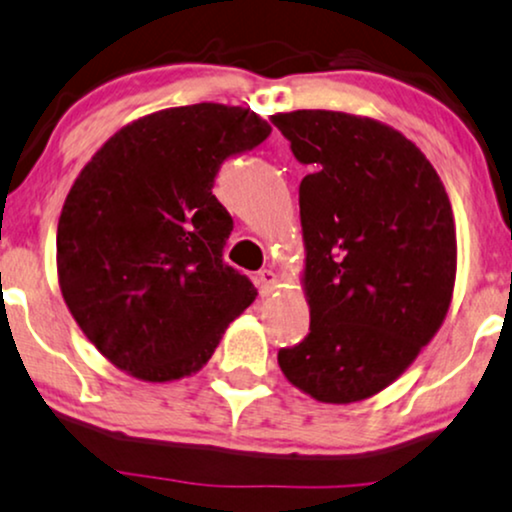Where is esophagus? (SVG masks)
I'll return each instance as SVG.
<instances>
[{
    "mask_svg": "<svg viewBox=\"0 0 512 512\" xmlns=\"http://www.w3.org/2000/svg\"><path fill=\"white\" fill-rule=\"evenodd\" d=\"M256 282H258V289H261V294H273L277 289V275L270 268L261 270L256 277Z\"/></svg>",
    "mask_w": 512,
    "mask_h": 512,
    "instance_id": "obj_1",
    "label": "esophagus"
}]
</instances>
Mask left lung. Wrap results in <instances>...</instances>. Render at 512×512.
I'll return each instance as SVG.
<instances>
[{
	"label": "left lung",
	"instance_id": "8db88e82",
	"mask_svg": "<svg viewBox=\"0 0 512 512\" xmlns=\"http://www.w3.org/2000/svg\"><path fill=\"white\" fill-rule=\"evenodd\" d=\"M313 168L299 185L311 332L277 363L320 403L399 380L432 342L456 287V223L427 156L387 123L344 111L270 116Z\"/></svg>",
	"mask_w": 512,
	"mask_h": 512
}]
</instances>
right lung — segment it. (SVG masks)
<instances>
[{
    "label": "right lung",
    "mask_w": 512,
    "mask_h": 512,
    "mask_svg": "<svg viewBox=\"0 0 512 512\" xmlns=\"http://www.w3.org/2000/svg\"><path fill=\"white\" fill-rule=\"evenodd\" d=\"M268 135L242 106H173L123 125L80 170L56 275L82 334L118 370L142 382L194 375L256 299L225 266L232 218L211 189L227 156Z\"/></svg>",
    "instance_id": "1"
}]
</instances>
